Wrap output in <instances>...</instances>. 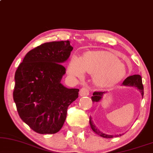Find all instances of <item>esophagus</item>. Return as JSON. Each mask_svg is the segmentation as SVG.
<instances>
[{"instance_id": "1", "label": "esophagus", "mask_w": 153, "mask_h": 153, "mask_svg": "<svg viewBox=\"0 0 153 153\" xmlns=\"http://www.w3.org/2000/svg\"><path fill=\"white\" fill-rule=\"evenodd\" d=\"M89 94V89L87 86L82 87L80 90V95L81 97H84V96H87Z\"/></svg>"}]
</instances>
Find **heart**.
<instances>
[{"label":"heart","mask_w":153,"mask_h":153,"mask_svg":"<svg viewBox=\"0 0 153 153\" xmlns=\"http://www.w3.org/2000/svg\"><path fill=\"white\" fill-rule=\"evenodd\" d=\"M71 75L82 78L85 71L94 75V81L98 85L108 86L117 82L125 75L126 69L122 64L108 53L87 52L81 59L74 56L68 68Z\"/></svg>","instance_id":"1"}]
</instances>
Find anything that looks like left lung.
I'll use <instances>...</instances> for the list:
<instances>
[{
    "label": "left lung",
    "mask_w": 153,
    "mask_h": 153,
    "mask_svg": "<svg viewBox=\"0 0 153 153\" xmlns=\"http://www.w3.org/2000/svg\"><path fill=\"white\" fill-rule=\"evenodd\" d=\"M123 85H125V86H134L137 87V88L139 89L140 93H141L142 97L143 96V83H142V78L141 76L140 75H131V76H129L124 80L123 83ZM105 91H94L93 93V96L91 97V100H92L93 102H99V101L101 100V98H102L103 95L104 94ZM89 123H90L91 128L95 132L96 134L99 135L101 137L106 138H113V137H117L119 136H122V134H119V135H108V134H103V132L99 131V129H97V127H95V125L93 124V122L91 121V117L90 120H89Z\"/></svg>",
    "instance_id": "1"
}]
</instances>
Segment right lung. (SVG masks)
Here are the masks:
<instances>
[{"label":"right lung","instance_id":"1","mask_svg":"<svg viewBox=\"0 0 153 153\" xmlns=\"http://www.w3.org/2000/svg\"><path fill=\"white\" fill-rule=\"evenodd\" d=\"M73 50L69 40L45 42L29 51L15 72L13 99L21 119L34 131L52 134L62 129L78 89L62 83V63Z\"/></svg>","mask_w":153,"mask_h":153}]
</instances>
